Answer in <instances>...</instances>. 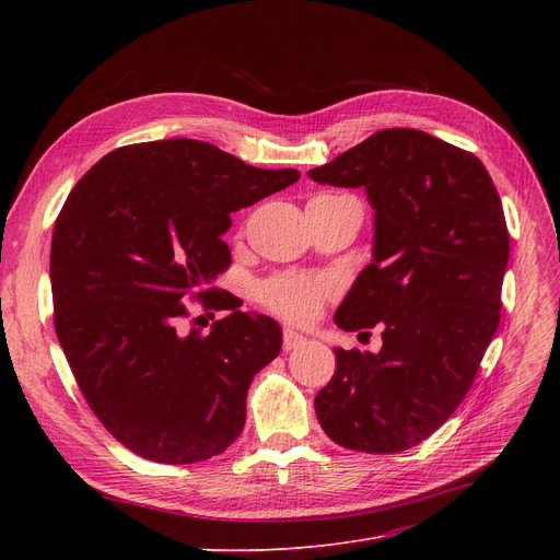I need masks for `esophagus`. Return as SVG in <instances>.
<instances>
[{"label":"esophagus","mask_w":560,"mask_h":560,"mask_svg":"<svg viewBox=\"0 0 560 560\" xmlns=\"http://www.w3.org/2000/svg\"><path fill=\"white\" fill-rule=\"evenodd\" d=\"M302 345H306V338L302 334H298L295 329H283V349L285 351H292Z\"/></svg>","instance_id":"1"}]
</instances>
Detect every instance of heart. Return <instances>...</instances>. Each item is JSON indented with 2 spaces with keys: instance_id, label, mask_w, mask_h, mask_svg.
I'll return each mask as SVG.
<instances>
[{
  "instance_id": "b5f03b06",
  "label": "heart",
  "mask_w": 560,
  "mask_h": 560,
  "mask_svg": "<svg viewBox=\"0 0 560 560\" xmlns=\"http://www.w3.org/2000/svg\"><path fill=\"white\" fill-rule=\"evenodd\" d=\"M329 298V285L302 275H281L260 285V302L290 322H311Z\"/></svg>"
}]
</instances>
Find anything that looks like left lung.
<instances>
[{"instance_id": "obj_1", "label": "left lung", "mask_w": 560, "mask_h": 560, "mask_svg": "<svg viewBox=\"0 0 560 560\" xmlns=\"http://www.w3.org/2000/svg\"><path fill=\"white\" fill-rule=\"evenodd\" d=\"M317 184L365 188L372 260L338 306L345 331L381 325L378 354L336 347L315 397L340 447L397 454L458 408L499 327L509 229L483 163L418 129H384L327 165Z\"/></svg>"}]
</instances>
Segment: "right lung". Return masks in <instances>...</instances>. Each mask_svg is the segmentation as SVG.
<instances>
[{
	"instance_id": "add662e5",
	"label": "right lung",
	"mask_w": 560,
	"mask_h": 560,
	"mask_svg": "<svg viewBox=\"0 0 560 560\" xmlns=\"http://www.w3.org/2000/svg\"><path fill=\"white\" fill-rule=\"evenodd\" d=\"M298 179L170 138L117 147L68 195L51 235L54 329L88 406L133 454L188 465L241 435L281 327L213 288L231 262L222 235L231 213ZM186 296L230 315L184 332Z\"/></svg>"
}]
</instances>
